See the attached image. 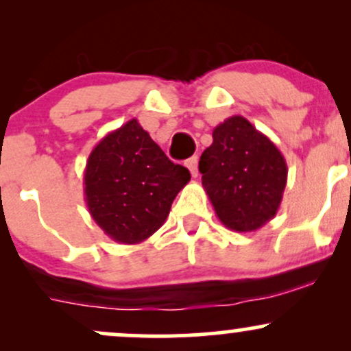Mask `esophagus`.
<instances>
[{
  "mask_svg": "<svg viewBox=\"0 0 351 351\" xmlns=\"http://www.w3.org/2000/svg\"><path fill=\"white\" fill-rule=\"evenodd\" d=\"M184 165H186V168L189 173H191L193 178H196V176H198V158H196V156H191V158H188L186 162H184Z\"/></svg>",
  "mask_w": 351,
  "mask_h": 351,
  "instance_id": "esophagus-1",
  "label": "esophagus"
}]
</instances>
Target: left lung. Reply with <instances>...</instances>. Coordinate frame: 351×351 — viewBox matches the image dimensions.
<instances>
[{
  "label": "left lung",
  "mask_w": 351,
  "mask_h": 351,
  "mask_svg": "<svg viewBox=\"0 0 351 351\" xmlns=\"http://www.w3.org/2000/svg\"><path fill=\"white\" fill-rule=\"evenodd\" d=\"M199 171L216 216L231 231H256L279 211L287 163L271 138L244 117H229L213 130Z\"/></svg>",
  "instance_id": "1"
}]
</instances>
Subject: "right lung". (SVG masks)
Here are the masks:
<instances>
[{
	"label": "right lung",
	"instance_id": "right-lung-1",
	"mask_svg": "<svg viewBox=\"0 0 351 351\" xmlns=\"http://www.w3.org/2000/svg\"><path fill=\"white\" fill-rule=\"evenodd\" d=\"M191 175L173 163L132 119L95 145L84 171L88 213L120 244H138L158 231Z\"/></svg>",
	"mask_w": 351,
	"mask_h": 351
}]
</instances>
